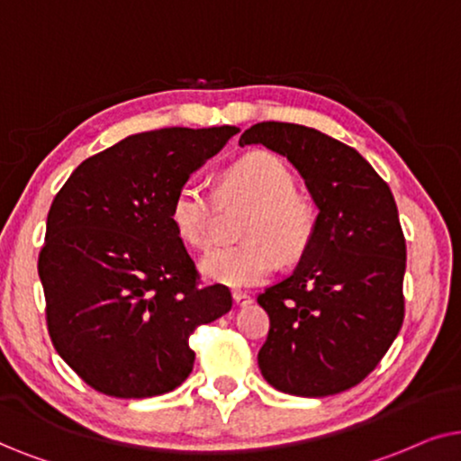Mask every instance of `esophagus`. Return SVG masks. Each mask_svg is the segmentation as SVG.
Returning <instances> with one entry per match:
<instances>
[{
	"mask_svg": "<svg viewBox=\"0 0 461 461\" xmlns=\"http://www.w3.org/2000/svg\"><path fill=\"white\" fill-rule=\"evenodd\" d=\"M234 303L238 305V308H247V305L253 303V297H250V294H247V293L236 291L234 293Z\"/></svg>",
	"mask_w": 461,
	"mask_h": 461,
	"instance_id": "1",
	"label": "esophagus"
}]
</instances>
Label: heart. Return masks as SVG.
Returning <instances> with one entry per match:
<instances>
[{"mask_svg":"<svg viewBox=\"0 0 461 461\" xmlns=\"http://www.w3.org/2000/svg\"><path fill=\"white\" fill-rule=\"evenodd\" d=\"M253 204L242 225L247 242L221 247L202 259V272L225 286H255L267 280L280 263V253L294 259L308 249L316 214L308 198L294 192V176L274 153L255 151L231 164L221 176L219 195L202 183L187 181L176 189L170 221L189 247L208 249L217 238L219 211Z\"/></svg>","mask_w":461,"mask_h":461,"instance_id":"b5f03b06","label":"heart"}]
</instances>
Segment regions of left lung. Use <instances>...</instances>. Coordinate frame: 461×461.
Here are the masks:
<instances>
[{
  "instance_id": "1",
  "label": "left lung",
  "mask_w": 461,
  "mask_h": 461,
  "mask_svg": "<svg viewBox=\"0 0 461 461\" xmlns=\"http://www.w3.org/2000/svg\"><path fill=\"white\" fill-rule=\"evenodd\" d=\"M240 145L285 156L318 206L299 266L257 297L269 316L261 375L293 396L339 394L375 369L402 327L407 247L394 195L354 147L314 128L261 122Z\"/></svg>"
}]
</instances>
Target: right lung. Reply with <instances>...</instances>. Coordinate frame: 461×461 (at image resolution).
<instances>
[{"label":"right lung","mask_w":461,"mask_h":461,"mask_svg":"<svg viewBox=\"0 0 461 461\" xmlns=\"http://www.w3.org/2000/svg\"><path fill=\"white\" fill-rule=\"evenodd\" d=\"M236 132L132 134L84 159L52 200L38 261L48 333L96 392L149 398L175 390L194 369L189 335L231 310L230 288L200 285L170 204Z\"/></svg>","instance_id":"1"}]
</instances>
